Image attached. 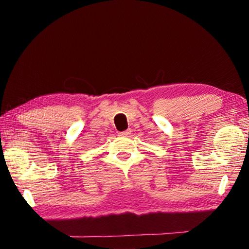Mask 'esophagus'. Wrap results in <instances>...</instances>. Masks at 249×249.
Segmentation results:
<instances>
[{"label": "esophagus", "mask_w": 249, "mask_h": 249, "mask_svg": "<svg viewBox=\"0 0 249 249\" xmlns=\"http://www.w3.org/2000/svg\"><path fill=\"white\" fill-rule=\"evenodd\" d=\"M129 134H130V130H125V132H122V133H120L121 136H128Z\"/></svg>", "instance_id": "34e87169"}]
</instances>
